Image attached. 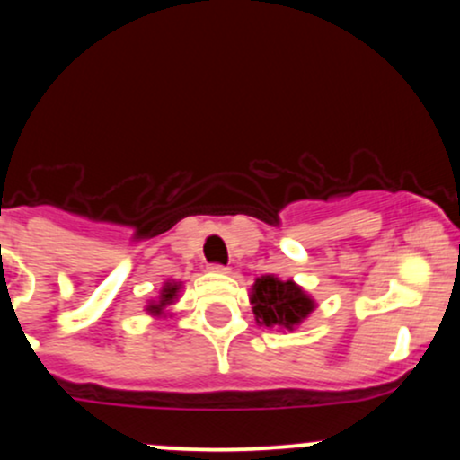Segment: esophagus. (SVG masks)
Instances as JSON below:
<instances>
[{"label":"esophagus","instance_id":"34e87169","mask_svg":"<svg viewBox=\"0 0 460 460\" xmlns=\"http://www.w3.org/2000/svg\"><path fill=\"white\" fill-rule=\"evenodd\" d=\"M209 270H212V272H229V268L223 266V263H212V266H209Z\"/></svg>","mask_w":460,"mask_h":460}]
</instances>
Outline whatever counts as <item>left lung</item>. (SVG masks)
Listing matches in <instances>:
<instances>
[{
    "mask_svg": "<svg viewBox=\"0 0 460 460\" xmlns=\"http://www.w3.org/2000/svg\"><path fill=\"white\" fill-rule=\"evenodd\" d=\"M251 305L257 324L281 326L292 331L314 311L315 303L303 292V288L294 281H281V279L266 274L260 277L251 289Z\"/></svg>",
    "mask_w": 460,
    "mask_h": 460,
    "instance_id": "obj_1",
    "label": "left lung"
}]
</instances>
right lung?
Returning a JSON list of instances; mask_svg holds the SVG:
<instances>
[{"mask_svg":"<svg viewBox=\"0 0 460 460\" xmlns=\"http://www.w3.org/2000/svg\"><path fill=\"white\" fill-rule=\"evenodd\" d=\"M179 289H181V283H166L162 288L160 300H157V303H151L149 307H146V311H151L153 315H162L164 314V307H166V305L175 303Z\"/></svg>","mask_w":460,"mask_h":460,"instance_id":"add662e5","label":"right lung"}]
</instances>
